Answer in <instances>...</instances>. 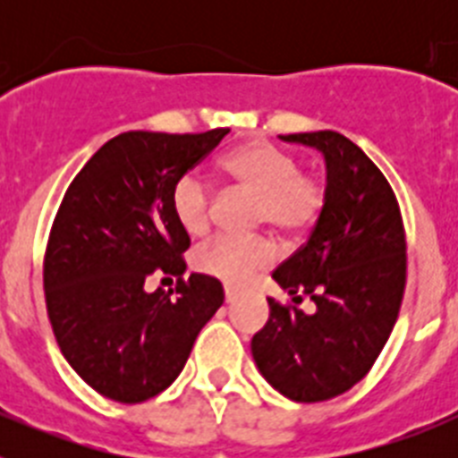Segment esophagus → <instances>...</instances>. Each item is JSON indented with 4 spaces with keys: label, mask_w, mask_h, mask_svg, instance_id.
Returning <instances> with one entry per match:
<instances>
[{
    "label": "esophagus",
    "mask_w": 458,
    "mask_h": 458,
    "mask_svg": "<svg viewBox=\"0 0 458 458\" xmlns=\"http://www.w3.org/2000/svg\"><path fill=\"white\" fill-rule=\"evenodd\" d=\"M238 301V291L232 289V286H225V302L226 305H233Z\"/></svg>",
    "instance_id": "obj_1"
}]
</instances>
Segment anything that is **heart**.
Segmentation results:
<instances>
[{
    "label": "heart",
    "instance_id": "b5f03b06",
    "mask_svg": "<svg viewBox=\"0 0 458 458\" xmlns=\"http://www.w3.org/2000/svg\"><path fill=\"white\" fill-rule=\"evenodd\" d=\"M222 172L236 192L257 199L254 225L279 236H295L317 220L326 199L323 183L301 174L291 153L268 141H250L222 160ZM172 210L181 232L204 236L213 222V192L199 174H183L172 190ZM273 248L266 241L217 238L194 254V268L226 286H242L268 268Z\"/></svg>",
    "mask_w": 458,
    "mask_h": 458
}]
</instances>
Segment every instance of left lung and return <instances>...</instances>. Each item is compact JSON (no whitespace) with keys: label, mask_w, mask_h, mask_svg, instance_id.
Returning <instances> with one entry per match:
<instances>
[{"label":"left lung","mask_w":458,"mask_h":458,"mask_svg":"<svg viewBox=\"0 0 458 458\" xmlns=\"http://www.w3.org/2000/svg\"><path fill=\"white\" fill-rule=\"evenodd\" d=\"M326 160V199L310 238L273 273L298 305L282 307L252 337V358L291 402L314 403L362 380L386 346L406 286V238L390 183L365 151L335 131L279 135Z\"/></svg>","instance_id":"obj_1"}]
</instances>
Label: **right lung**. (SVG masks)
Returning a JSON list of instances; mask_svg holds the SVG:
<instances>
[{
  "label": "right lung",
  "mask_w": 458,
  "mask_h": 458,
  "mask_svg": "<svg viewBox=\"0 0 458 458\" xmlns=\"http://www.w3.org/2000/svg\"><path fill=\"white\" fill-rule=\"evenodd\" d=\"M226 132H121L64 194L46 252L47 317L68 365L112 402H147L172 386L225 302L208 275L181 279L174 298L147 291V279L183 275L190 238L174 217L172 190Z\"/></svg>",
  "instance_id": "right-lung-1"
}]
</instances>
